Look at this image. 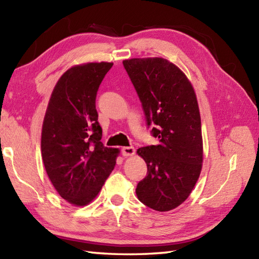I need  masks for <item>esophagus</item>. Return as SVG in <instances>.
<instances>
[{
	"label": "esophagus",
	"instance_id": "obj_1",
	"mask_svg": "<svg viewBox=\"0 0 259 259\" xmlns=\"http://www.w3.org/2000/svg\"><path fill=\"white\" fill-rule=\"evenodd\" d=\"M121 153L123 156H131L136 153V150L134 147H123L121 149Z\"/></svg>",
	"mask_w": 259,
	"mask_h": 259
}]
</instances>
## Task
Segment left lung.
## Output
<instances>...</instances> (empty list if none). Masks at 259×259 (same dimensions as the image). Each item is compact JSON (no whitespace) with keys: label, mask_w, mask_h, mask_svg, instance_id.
<instances>
[{"label":"left lung","mask_w":259,"mask_h":259,"mask_svg":"<svg viewBox=\"0 0 259 259\" xmlns=\"http://www.w3.org/2000/svg\"><path fill=\"white\" fill-rule=\"evenodd\" d=\"M157 145L137 153L148 173L138 183L137 196L156 211L182 204L193 191L202 166L201 120L195 91L187 76L163 58L122 61Z\"/></svg>","instance_id":"1"}]
</instances>
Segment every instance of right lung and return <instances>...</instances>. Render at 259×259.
<instances>
[{"instance_id": "add662e5", "label": "right lung", "mask_w": 259, "mask_h": 259, "mask_svg": "<svg viewBox=\"0 0 259 259\" xmlns=\"http://www.w3.org/2000/svg\"><path fill=\"white\" fill-rule=\"evenodd\" d=\"M112 63H86L59 78L46 111L41 155L54 187L66 201L85 205L102 189L118 149L102 143L96 95Z\"/></svg>"}]
</instances>
